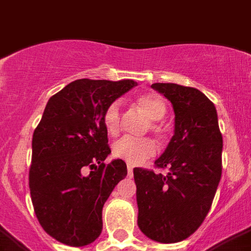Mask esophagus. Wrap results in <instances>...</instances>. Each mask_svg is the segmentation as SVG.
<instances>
[{"instance_id":"obj_1","label":"esophagus","mask_w":251,"mask_h":251,"mask_svg":"<svg viewBox=\"0 0 251 251\" xmlns=\"http://www.w3.org/2000/svg\"><path fill=\"white\" fill-rule=\"evenodd\" d=\"M132 175H134V168H132V166L127 165V176L132 177Z\"/></svg>"}]
</instances>
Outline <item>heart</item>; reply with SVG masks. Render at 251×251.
Masks as SVG:
<instances>
[{
	"instance_id": "heart-1",
	"label": "heart",
	"mask_w": 251,
	"mask_h": 251,
	"mask_svg": "<svg viewBox=\"0 0 251 251\" xmlns=\"http://www.w3.org/2000/svg\"><path fill=\"white\" fill-rule=\"evenodd\" d=\"M136 107L143 115L149 119V125L147 129L153 131L159 138L166 136V126L159 120L165 117L167 112V106L161 96L154 93H147L139 96L135 100ZM103 126L109 135L117 136L121 132L122 115L121 103L113 100L106 107L103 112ZM157 147L154 140L151 138H126L120 139L113 144L112 153L116 158L125 161L127 165H140L145 159L155 154Z\"/></svg>"
}]
</instances>
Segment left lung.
<instances>
[{
    "label": "left lung",
    "mask_w": 251,
    "mask_h": 251,
    "mask_svg": "<svg viewBox=\"0 0 251 251\" xmlns=\"http://www.w3.org/2000/svg\"><path fill=\"white\" fill-rule=\"evenodd\" d=\"M151 88L172 103L175 135L155 168H134L138 225L149 239L178 243L193 235L209 212L222 175L223 140L213 102L201 90L174 83Z\"/></svg>",
    "instance_id": "obj_1"
}]
</instances>
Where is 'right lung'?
Listing matches in <instances>:
<instances>
[{"instance_id": "1", "label": "right lung", "mask_w": 251, "mask_h": 251, "mask_svg": "<svg viewBox=\"0 0 251 251\" xmlns=\"http://www.w3.org/2000/svg\"><path fill=\"white\" fill-rule=\"evenodd\" d=\"M134 80L79 79L52 96L31 142L29 189L46 232L70 246H85L102 232V209L126 177L111 153L103 112L130 90Z\"/></svg>"}]
</instances>
